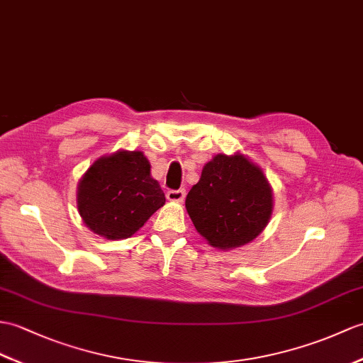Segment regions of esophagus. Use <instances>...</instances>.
<instances>
[{
	"label": "esophagus",
	"instance_id": "obj_1",
	"mask_svg": "<svg viewBox=\"0 0 363 363\" xmlns=\"http://www.w3.org/2000/svg\"><path fill=\"white\" fill-rule=\"evenodd\" d=\"M167 199L170 202H182L185 199V190H170L167 191Z\"/></svg>",
	"mask_w": 363,
	"mask_h": 363
}]
</instances>
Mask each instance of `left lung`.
I'll list each match as a JSON object with an SVG mask.
<instances>
[{
	"label": "left lung",
	"mask_w": 363,
	"mask_h": 363,
	"mask_svg": "<svg viewBox=\"0 0 363 363\" xmlns=\"http://www.w3.org/2000/svg\"><path fill=\"white\" fill-rule=\"evenodd\" d=\"M185 208L210 246L230 250L264 230L274 208L272 187L263 170L246 156L216 155L202 168Z\"/></svg>",
	"instance_id": "8db88e82"
}]
</instances>
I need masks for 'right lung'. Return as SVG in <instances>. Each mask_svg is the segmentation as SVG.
<instances>
[{
  "label": "right lung",
  "mask_w": 363,
  "mask_h": 363,
  "mask_svg": "<svg viewBox=\"0 0 363 363\" xmlns=\"http://www.w3.org/2000/svg\"><path fill=\"white\" fill-rule=\"evenodd\" d=\"M142 151L119 150L99 157L82 176L77 208L86 227L106 240L130 238L165 204Z\"/></svg>",
  "instance_id": "right-lung-1"
}]
</instances>
